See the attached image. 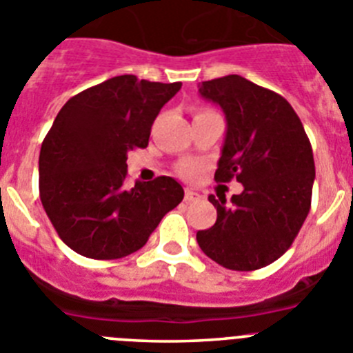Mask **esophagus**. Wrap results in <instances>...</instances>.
Instances as JSON below:
<instances>
[{
	"mask_svg": "<svg viewBox=\"0 0 353 353\" xmlns=\"http://www.w3.org/2000/svg\"><path fill=\"white\" fill-rule=\"evenodd\" d=\"M200 199H202V195L193 192V190H186V192H184V200H186V202H196V200Z\"/></svg>",
	"mask_w": 353,
	"mask_h": 353,
	"instance_id": "obj_1",
	"label": "esophagus"
}]
</instances>
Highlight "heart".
Here are the masks:
<instances>
[{
	"mask_svg": "<svg viewBox=\"0 0 353 353\" xmlns=\"http://www.w3.org/2000/svg\"><path fill=\"white\" fill-rule=\"evenodd\" d=\"M179 174L188 181H196L202 174V165L195 163V161H188V163H183L179 167Z\"/></svg>",
	"mask_w": 353,
	"mask_h": 353,
	"instance_id": "obj_1",
	"label": "heart"
}]
</instances>
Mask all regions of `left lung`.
Returning <instances> with one entry per match:
<instances>
[{"label":"left lung","mask_w":353,"mask_h":353,"mask_svg":"<svg viewBox=\"0 0 353 353\" xmlns=\"http://www.w3.org/2000/svg\"><path fill=\"white\" fill-rule=\"evenodd\" d=\"M199 93L223 109L227 135L214 179L243 193L209 195L218 218L196 232L200 250L232 271L265 268L287 252L311 208L315 161L299 116L281 94L241 75L205 81Z\"/></svg>","instance_id":"left-lung-1"}]
</instances>
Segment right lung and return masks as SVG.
Here are the masks:
<instances>
[{"mask_svg":"<svg viewBox=\"0 0 353 353\" xmlns=\"http://www.w3.org/2000/svg\"><path fill=\"white\" fill-rule=\"evenodd\" d=\"M181 82L119 75L66 101L40 149V200L63 243L94 260L123 259L148 243L184 192L160 176L126 188L128 153L145 148Z\"/></svg>","mask_w":353,"mask_h":353,"instance_id":"1","label":"right lung"}]
</instances>
